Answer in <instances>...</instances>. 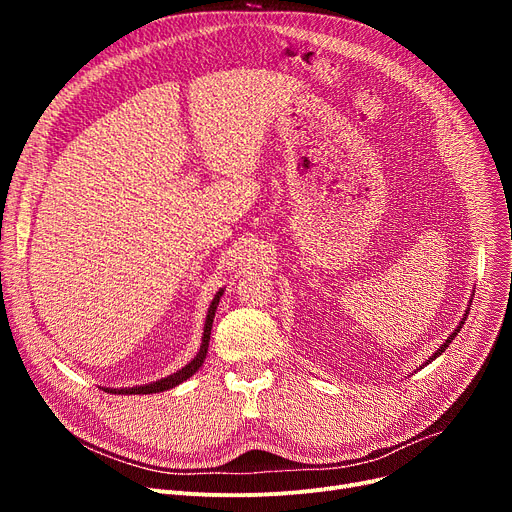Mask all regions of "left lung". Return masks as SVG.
Returning <instances> with one entry per match:
<instances>
[{
  "instance_id": "8db88e82",
  "label": "left lung",
  "mask_w": 512,
  "mask_h": 512,
  "mask_svg": "<svg viewBox=\"0 0 512 512\" xmlns=\"http://www.w3.org/2000/svg\"><path fill=\"white\" fill-rule=\"evenodd\" d=\"M467 313H469V307H467V311H465V317H463V319L459 321V326H456V330H454V332H452V334H450V336L446 338V342H444V344H442V346L438 348V351H436V353H434L432 357H429V359L425 361V365H429V363H432V361H434L436 357H440V355H442V353L446 351V346H448V344H450V342L454 340V336H456V334H459V332H461V328H463V324H465V319H467ZM419 369H421V367H419Z\"/></svg>"
}]
</instances>
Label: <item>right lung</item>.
I'll use <instances>...</instances> for the list:
<instances>
[{
    "mask_svg": "<svg viewBox=\"0 0 512 512\" xmlns=\"http://www.w3.org/2000/svg\"><path fill=\"white\" fill-rule=\"evenodd\" d=\"M224 294V288L215 292V297L207 309V317H205V328H203V340H201V348L199 353L195 355V359L184 365L182 369H178L176 373L168 375V378H161L157 382H151V384H143V386H132V388H103L105 392L110 394H153V392H164V390H170L182 382H186L188 378H191L193 373L199 371V367L203 365L205 357H207V348H209V336H211V326H213V317H215V309H218L220 305V299Z\"/></svg>",
    "mask_w": 512,
    "mask_h": 512,
    "instance_id": "right-lung-1",
    "label": "right lung"
}]
</instances>
